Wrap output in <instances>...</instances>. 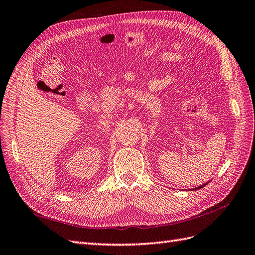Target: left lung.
I'll return each mask as SVG.
<instances>
[{"mask_svg":"<svg viewBox=\"0 0 255 255\" xmlns=\"http://www.w3.org/2000/svg\"><path fill=\"white\" fill-rule=\"evenodd\" d=\"M206 185H208V183H206V184H203V185H200V186H198V187H195V188H192L191 190H197V189H200V188L204 187V186H206Z\"/></svg>","mask_w":255,"mask_h":255,"instance_id":"left-lung-1","label":"left lung"}]
</instances>
